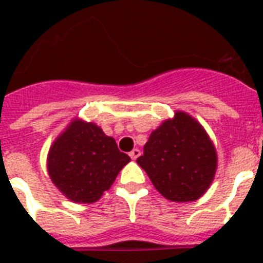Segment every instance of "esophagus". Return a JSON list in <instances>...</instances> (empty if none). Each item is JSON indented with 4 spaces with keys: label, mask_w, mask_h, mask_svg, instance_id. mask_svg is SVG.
<instances>
[{
    "label": "esophagus",
    "mask_w": 263,
    "mask_h": 263,
    "mask_svg": "<svg viewBox=\"0 0 263 263\" xmlns=\"http://www.w3.org/2000/svg\"><path fill=\"white\" fill-rule=\"evenodd\" d=\"M140 156V150L139 148H134V150H132L131 153H129V157H131L132 160H136V158H138V157Z\"/></svg>",
    "instance_id": "esophagus-1"
}]
</instances>
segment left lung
<instances>
[{
    "label": "left lung",
    "instance_id": "8db88e82",
    "mask_svg": "<svg viewBox=\"0 0 263 263\" xmlns=\"http://www.w3.org/2000/svg\"><path fill=\"white\" fill-rule=\"evenodd\" d=\"M136 162L166 199L192 202L210 187L217 153L203 127L187 113L176 111L152 132Z\"/></svg>",
    "mask_w": 263,
    "mask_h": 263
}]
</instances>
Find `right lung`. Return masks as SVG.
I'll return each mask as SVG.
<instances>
[{"label": "right lung", "instance_id": "right-lung-1", "mask_svg": "<svg viewBox=\"0 0 263 263\" xmlns=\"http://www.w3.org/2000/svg\"><path fill=\"white\" fill-rule=\"evenodd\" d=\"M131 161L98 125L73 120L51 144L47 172L54 185L76 203H92Z\"/></svg>", "mask_w": 263, "mask_h": 263}]
</instances>
